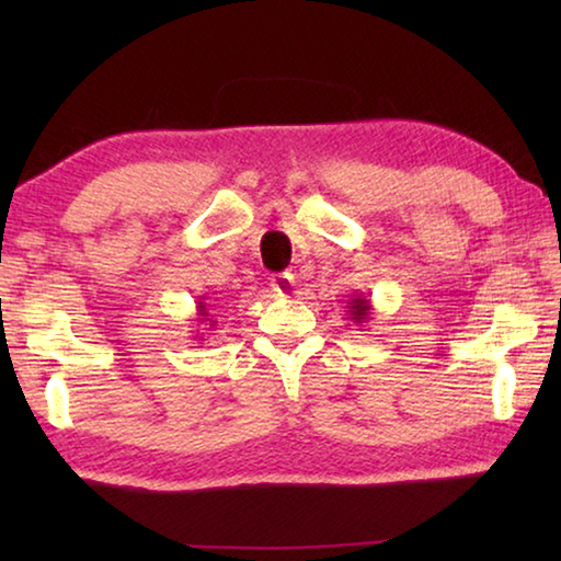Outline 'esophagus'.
<instances>
[{"instance_id": "34e87169", "label": "esophagus", "mask_w": 561, "mask_h": 561, "mask_svg": "<svg viewBox=\"0 0 561 561\" xmlns=\"http://www.w3.org/2000/svg\"><path fill=\"white\" fill-rule=\"evenodd\" d=\"M270 284H272V289L279 294V297H289V294H294V287H297V284H294V274H289V272L274 274Z\"/></svg>"}]
</instances>
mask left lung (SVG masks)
Returning <instances> with one entry per match:
<instances>
[{
  "label": "left lung",
  "mask_w": 561,
  "mask_h": 561,
  "mask_svg": "<svg viewBox=\"0 0 561 561\" xmlns=\"http://www.w3.org/2000/svg\"><path fill=\"white\" fill-rule=\"evenodd\" d=\"M348 311H351V319H354V324H364L371 317V299H366L364 294H354L348 301Z\"/></svg>",
  "instance_id": "left-lung-1"
}]
</instances>
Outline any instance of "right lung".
Returning <instances> with one entry per match:
<instances>
[{"label": "right lung", "instance_id": "add662e5", "mask_svg": "<svg viewBox=\"0 0 561 561\" xmlns=\"http://www.w3.org/2000/svg\"><path fill=\"white\" fill-rule=\"evenodd\" d=\"M197 327H205V331H213L215 329V314L210 311V307H207L205 301H197Z\"/></svg>", "mask_w": 561, "mask_h": 561}]
</instances>
